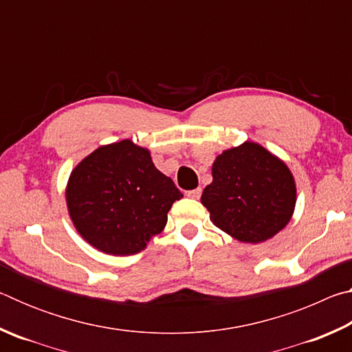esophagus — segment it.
Wrapping results in <instances>:
<instances>
[{"instance_id":"1","label":"esophagus","mask_w":352,"mask_h":352,"mask_svg":"<svg viewBox=\"0 0 352 352\" xmlns=\"http://www.w3.org/2000/svg\"><path fill=\"white\" fill-rule=\"evenodd\" d=\"M186 195H188L189 199H200V195H201V188L192 189V190H188Z\"/></svg>"}]
</instances>
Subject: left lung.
I'll return each mask as SVG.
<instances>
[{
	"instance_id": "left-lung-1",
	"label": "left lung",
	"mask_w": 352,
	"mask_h": 352,
	"mask_svg": "<svg viewBox=\"0 0 352 352\" xmlns=\"http://www.w3.org/2000/svg\"><path fill=\"white\" fill-rule=\"evenodd\" d=\"M211 222L239 242L259 243L294 216L295 178L283 160L259 144L223 151L212 163V183L201 194Z\"/></svg>"
}]
</instances>
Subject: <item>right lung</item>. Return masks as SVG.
<instances>
[{
  "mask_svg": "<svg viewBox=\"0 0 352 352\" xmlns=\"http://www.w3.org/2000/svg\"><path fill=\"white\" fill-rule=\"evenodd\" d=\"M67 206L90 245L113 256L136 254L162 233L183 194L130 140L100 146L71 172Z\"/></svg>",
  "mask_w": 352,
  "mask_h": 352,
  "instance_id": "right-lung-1",
  "label": "right lung"
}]
</instances>
